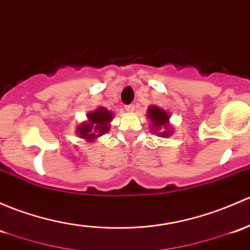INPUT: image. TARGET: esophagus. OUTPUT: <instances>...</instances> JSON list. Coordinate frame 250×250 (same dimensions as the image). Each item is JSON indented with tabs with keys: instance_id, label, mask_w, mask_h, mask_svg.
Here are the masks:
<instances>
[{
	"instance_id": "obj_1",
	"label": "esophagus",
	"mask_w": 250,
	"mask_h": 250,
	"mask_svg": "<svg viewBox=\"0 0 250 250\" xmlns=\"http://www.w3.org/2000/svg\"><path fill=\"white\" fill-rule=\"evenodd\" d=\"M125 111H128V112H132V111H134V104H128V105H125Z\"/></svg>"
}]
</instances>
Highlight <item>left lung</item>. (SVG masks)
<instances>
[{
  "label": "left lung",
  "mask_w": 250,
  "mask_h": 250,
  "mask_svg": "<svg viewBox=\"0 0 250 250\" xmlns=\"http://www.w3.org/2000/svg\"><path fill=\"white\" fill-rule=\"evenodd\" d=\"M148 117L149 120L153 122L154 129H160L162 127H167V122H169V115L164 111V110L159 109L157 106H149L148 109ZM157 133V132H154ZM160 135L167 136L169 135V130H165L163 133H158Z\"/></svg>",
  "instance_id": "8db88e82"
}]
</instances>
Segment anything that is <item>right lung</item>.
Segmentation results:
<instances>
[{"label":"right lung","instance_id":"right-lung-1","mask_svg":"<svg viewBox=\"0 0 250 250\" xmlns=\"http://www.w3.org/2000/svg\"><path fill=\"white\" fill-rule=\"evenodd\" d=\"M111 118V112H109L104 107H99L96 111L88 114L90 123H85L78 128L79 135L87 140H92V139L103 135L109 129V123Z\"/></svg>","mask_w":250,"mask_h":250}]
</instances>
